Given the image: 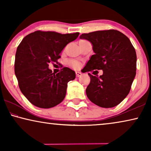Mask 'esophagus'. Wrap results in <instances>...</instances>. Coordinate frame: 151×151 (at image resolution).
<instances>
[{"label":"esophagus","mask_w":151,"mask_h":151,"mask_svg":"<svg viewBox=\"0 0 151 151\" xmlns=\"http://www.w3.org/2000/svg\"><path fill=\"white\" fill-rule=\"evenodd\" d=\"M76 76H77V77H80V76H82V73H81V72H79V71H76Z\"/></svg>","instance_id":"34e87169"}]
</instances>
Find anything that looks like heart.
Segmentation results:
<instances>
[{
  "label": "heart",
  "instance_id": "obj_1",
  "mask_svg": "<svg viewBox=\"0 0 151 151\" xmlns=\"http://www.w3.org/2000/svg\"><path fill=\"white\" fill-rule=\"evenodd\" d=\"M70 64H71L72 67L74 68H78V67H79V63H78L77 61L71 60V62H70Z\"/></svg>",
  "mask_w": 151,
  "mask_h": 151
}]
</instances>
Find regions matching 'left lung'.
<instances>
[{"instance_id":"8db88e82","label":"left lung","mask_w":151,"mask_h":151,"mask_svg":"<svg viewBox=\"0 0 151 151\" xmlns=\"http://www.w3.org/2000/svg\"><path fill=\"white\" fill-rule=\"evenodd\" d=\"M80 38L89 41L94 52L84 67V71H103L100 77L88 73L91 81L86 87V96L100 107L117 106L129 93L135 77V48L127 36L114 29L82 34Z\"/></svg>"}]
</instances>
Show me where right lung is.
Here are the masks:
<instances>
[{
	"instance_id": "right-lung-1",
	"label": "right lung",
	"mask_w": 151,
	"mask_h": 151,
	"mask_svg": "<svg viewBox=\"0 0 151 151\" xmlns=\"http://www.w3.org/2000/svg\"><path fill=\"white\" fill-rule=\"evenodd\" d=\"M78 36V32L61 34L36 31L18 45L14 71L22 93L34 106L49 109L63 102L67 83L75 79L76 73L64 67L55 74L49 69V63H57L63 49Z\"/></svg>"
}]
</instances>
